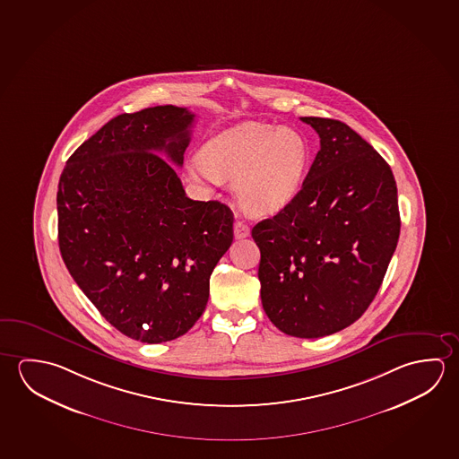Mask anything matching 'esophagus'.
I'll use <instances>...</instances> for the list:
<instances>
[{"label":"esophagus","mask_w":459,"mask_h":459,"mask_svg":"<svg viewBox=\"0 0 459 459\" xmlns=\"http://www.w3.org/2000/svg\"><path fill=\"white\" fill-rule=\"evenodd\" d=\"M233 235H235V238H247L249 235V227L243 222V221H235V224H233Z\"/></svg>","instance_id":"34e87169"}]
</instances>
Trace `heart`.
I'll return each mask as SVG.
<instances>
[{
	"mask_svg": "<svg viewBox=\"0 0 459 459\" xmlns=\"http://www.w3.org/2000/svg\"><path fill=\"white\" fill-rule=\"evenodd\" d=\"M307 165L308 145L301 133L248 121L212 137L190 174L210 184L235 179L241 206L269 214L298 195Z\"/></svg>",
	"mask_w": 459,
	"mask_h": 459,
	"instance_id": "1",
	"label": "heart"
}]
</instances>
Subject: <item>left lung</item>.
Segmentation results:
<instances>
[{
	"label": "left lung",
	"instance_id": "8db88e82",
	"mask_svg": "<svg viewBox=\"0 0 459 459\" xmlns=\"http://www.w3.org/2000/svg\"><path fill=\"white\" fill-rule=\"evenodd\" d=\"M320 151L298 195L251 235L263 307L278 330L322 338L375 299L400 235L391 166L346 123L302 117Z\"/></svg>",
	"mask_w": 459,
	"mask_h": 459
}]
</instances>
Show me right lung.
<instances>
[{
	"instance_id": "right-lung-1",
	"label": "right lung",
	"mask_w": 459,
	"mask_h": 459,
	"mask_svg": "<svg viewBox=\"0 0 459 459\" xmlns=\"http://www.w3.org/2000/svg\"><path fill=\"white\" fill-rule=\"evenodd\" d=\"M195 115L158 106L123 113L68 158L57 190L62 259L100 316L158 344L204 314L210 277L233 240V214L195 202L182 166Z\"/></svg>"
}]
</instances>
